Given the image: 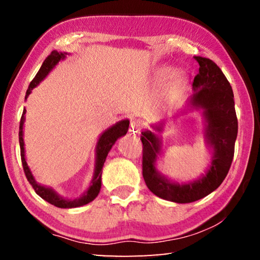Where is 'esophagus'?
Masks as SVG:
<instances>
[{"label": "esophagus", "mask_w": 260, "mask_h": 260, "mask_svg": "<svg viewBox=\"0 0 260 260\" xmlns=\"http://www.w3.org/2000/svg\"><path fill=\"white\" fill-rule=\"evenodd\" d=\"M142 122H141L140 120H134L131 122V132L132 133H140L141 129H142Z\"/></svg>", "instance_id": "1"}]
</instances>
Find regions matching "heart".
I'll return each mask as SVG.
<instances>
[{
  "mask_svg": "<svg viewBox=\"0 0 260 260\" xmlns=\"http://www.w3.org/2000/svg\"><path fill=\"white\" fill-rule=\"evenodd\" d=\"M166 71H167L166 69H162V70H160V74H165V73H166ZM178 78H179V79H182V77H181V76H178Z\"/></svg>",
  "mask_w": 260,
  "mask_h": 260,
  "instance_id": "1",
  "label": "heart"
}]
</instances>
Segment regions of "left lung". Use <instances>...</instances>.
<instances>
[{"label":"left lung","mask_w":260,"mask_h":260,"mask_svg":"<svg viewBox=\"0 0 260 260\" xmlns=\"http://www.w3.org/2000/svg\"><path fill=\"white\" fill-rule=\"evenodd\" d=\"M200 69L193 78L195 93L190 98L191 108L203 111L205 140L212 148V160L203 177L188 183L172 182L161 175L155 167L160 152V138L151 131L142 132L143 144L142 174L147 187L156 196L175 203H191L214 191L225 180L234 157L237 136V118L234 94L225 74L213 60L201 56L193 57ZM158 133L162 125L152 126Z\"/></svg>","instance_id":"1"}]
</instances>
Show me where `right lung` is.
Wrapping results in <instances>:
<instances>
[{
  "instance_id": "right-lung-1",
  "label": "right lung",
  "mask_w": 260,
  "mask_h": 260,
  "mask_svg": "<svg viewBox=\"0 0 260 260\" xmlns=\"http://www.w3.org/2000/svg\"><path fill=\"white\" fill-rule=\"evenodd\" d=\"M67 55H68L67 52H58L56 50L51 51V54L47 57L45 61H43V64L41 65V68L37 73V76H35L33 80L30 81L28 89L26 91L25 100L28 98V95L30 94V91H32L33 88L37 87L39 83H40L43 79L48 76V73L55 68V65L58 63L60 59H64ZM25 113H26V110L24 109L23 114H21L20 124H19L20 157H21V162H23V169H24L26 178H27L28 182L32 184L35 192H37L41 199L47 201L48 203H50L60 209L78 208V206L86 205L88 203H90L91 201H94L96 197H98L99 192L101 190V177H102V169H103L104 161L107 159L108 153L110 150H111L114 142H116L119 138H121V136L126 135L127 131H128L129 120L128 119L121 120L110 127V128H108L105 132H103L102 135H101L99 139L98 146H96L95 171H94V177H93V180H91L90 187L88 188L87 191L83 193L81 197H79V199L67 200V199H63V197H60L58 193L54 190V189L39 184L37 181H35L33 174L30 172L29 167L27 166V162H26V159H25V148H24V139H23V126L25 121Z\"/></svg>"
}]
</instances>
